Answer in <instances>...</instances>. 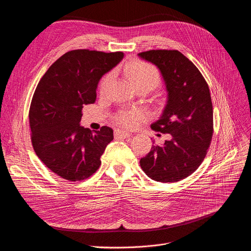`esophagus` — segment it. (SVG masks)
I'll return each instance as SVG.
<instances>
[{
    "mask_svg": "<svg viewBox=\"0 0 251 251\" xmlns=\"http://www.w3.org/2000/svg\"><path fill=\"white\" fill-rule=\"evenodd\" d=\"M114 135H115V137H119V138H127V137L131 136V134L126 133L125 131H122V129H116Z\"/></svg>",
    "mask_w": 251,
    "mask_h": 251,
    "instance_id": "34e87169",
    "label": "esophagus"
}]
</instances>
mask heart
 I'll use <instances>...</instances> for the list:
<instances>
[{
	"instance_id": "obj_1",
	"label": "heart",
	"mask_w": 251,
	"mask_h": 251,
	"mask_svg": "<svg viewBox=\"0 0 251 251\" xmlns=\"http://www.w3.org/2000/svg\"><path fill=\"white\" fill-rule=\"evenodd\" d=\"M126 73L135 87H146L149 91L159 85L160 73L158 69L149 63L143 61H134L126 67ZM112 74L107 73L103 76L99 84V91L101 94L105 93L111 82ZM146 114L141 109H125L120 110L114 116V122L125 128H134L145 118Z\"/></svg>"
}]
</instances>
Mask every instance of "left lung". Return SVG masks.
Returning <instances> with one entry per match:
<instances>
[{
  "label": "left lung",
  "instance_id": "obj_1",
  "mask_svg": "<svg viewBox=\"0 0 251 251\" xmlns=\"http://www.w3.org/2000/svg\"><path fill=\"white\" fill-rule=\"evenodd\" d=\"M139 56L157 66L168 91L167 106L151 128L171 135L163 145H152L140 166L155 181L177 182L196 171L211 144L213 106L209 86L199 69L178 50H149Z\"/></svg>",
  "mask_w": 251,
  "mask_h": 251
}]
</instances>
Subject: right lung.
<instances>
[{"instance_id":"add662e5","label":"right lung","mask_w":251,"mask_h":251,"mask_svg":"<svg viewBox=\"0 0 251 251\" xmlns=\"http://www.w3.org/2000/svg\"><path fill=\"white\" fill-rule=\"evenodd\" d=\"M124 57L122 51L75 49L49 67L29 106L32 145L37 156L68 181H82L101 166V155L113 140V129L80 126L84 105L94 104L101 77Z\"/></svg>"}]
</instances>
